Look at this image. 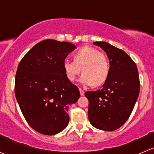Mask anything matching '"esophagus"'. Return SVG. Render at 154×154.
<instances>
[{"label": "esophagus", "instance_id": "34e87169", "mask_svg": "<svg viewBox=\"0 0 154 154\" xmlns=\"http://www.w3.org/2000/svg\"><path fill=\"white\" fill-rule=\"evenodd\" d=\"M84 91L83 90V89H81V88H80V95H84Z\"/></svg>", "mask_w": 154, "mask_h": 154}]
</instances>
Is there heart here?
Instances as JSON below:
<instances>
[{
  "label": "heart",
  "instance_id": "b5f03b06",
  "mask_svg": "<svg viewBox=\"0 0 154 154\" xmlns=\"http://www.w3.org/2000/svg\"><path fill=\"white\" fill-rule=\"evenodd\" d=\"M74 62L65 60L63 68L65 76L74 81L82 72L80 81L85 85L99 86L107 81L110 74V63L104 53L92 47H82L73 55Z\"/></svg>",
  "mask_w": 154,
  "mask_h": 154
}]
</instances>
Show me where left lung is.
Listing matches in <instances>:
<instances>
[{
	"label": "left lung",
	"instance_id": "1",
	"mask_svg": "<svg viewBox=\"0 0 154 154\" xmlns=\"http://www.w3.org/2000/svg\"><path fill=\"white\" fill-rule=\"evenodd\" d=\"M105 51L110 74L102 89L85 92L89 100L88 117L94 127L113 131L130 117L140 91L138 68L123 50L106 42H94Z\"/></svg>",
	"mask_w": 154,
	"mask_h": 154
}]
</instances>
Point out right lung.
I'll return each instance as SVG.
<instances>
[{"instance_id":"add662e5","label":"right lung","mask_w":154,"mask_h":154,"mask_svg":"<svg viewBox=\"0 0 154 154\" xmlns=\"http://www.w3.org/2000/svg\"><path fill=\"white\" fill-rule=\"evenodd\" d=\"M76 48L71 43L47 39L31 48L19 62L15 95L24 117L39 133L53 135L69 122L68 104L80 98L76 85L67 79L63 63Z\"/></svg>"}]
</instances>
